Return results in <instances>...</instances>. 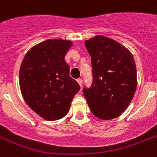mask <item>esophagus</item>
<instances>
[{
	"label": "esophagus",
	"mask_w": 157,
	"mask_h": 157,
	"mask_svg": "<svg viewBox=\"0 0 157 157\" xmlns=\"http://www.w3.org/2000/svg\"><path fill=\"white\" fill-rule=\"evenodd\" d=\"M77 82H78V84L80 85V86H82V79H81V78L77 79Z\"/></svg>",
	"instance_id": "obj_1"
}]
</instances>
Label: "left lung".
I'll return each instance as SVG.
<instances>
[{"label": "left lung", "instance_id": "left-lung-1", "mask_svg": "<svg viewBox=\"0 0 157 157\" xmlns=\"http://www.w3.org/2000/svg\"><path fill=\"white\" fill-rule=\"evenodd\" d=\"M91 56L93 83L84 88L91 112L108 121L125 111L137 88V71L131 52L124 45L104 36L86 40Z\"/></svg>", "mask_w": 157, "mask_h": 157}]
</instances>
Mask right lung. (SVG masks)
<instances>
[{
  "label": "right lung",
  "mask_w": 157,
  "mask_h": 157,
  "mask_svg": "<svg viewBox=\"0 0 157 157\" xmlns=\"http://www.w3.org/2000/svg\"><path fill=\"white\" fill-rule=\"evenodd\" d=\"M71 45V40L49 39L31 48L21 63L19 86L23 99L47 121L65 117L80 90L64 59Z\"/></svg>",
  "instance_id": "obj_1"
}]
</instances>
